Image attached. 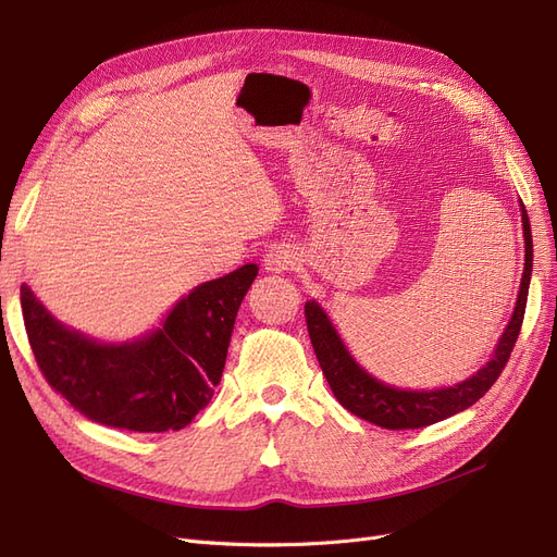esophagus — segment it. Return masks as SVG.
Instances as JSON below:
<instances>
[{"label":"esophagus","mask_w":557,"mask_h":557,"mask_svg":"<svg viewBox=\"0 0 557 557\" xmlns=\"http://www.w3.org/2000/svg\"><path fill=\"white\" fill-rule=\"evenodd\" d=\"M296 261H298V257L294 252V247H289V245H275L263 255L265 271H271V273L289 271V268L296 265Z\"/></svg>","instance_id":"34e87169"}]
</instances>
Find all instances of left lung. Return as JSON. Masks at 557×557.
Segmentation results:
<instances>
[{
    "mask_svg": "<svg viewBox=\"0 0 557 557\" xmlns=\"http://www.w3.org/2000/svg\"><path fill=\"white\" fill-rule=\"evenodd\" d=\"M521 220H523V238H525V265L521 277V289L513 307L511 321L507 323L505 333L496 346V354L470 379L441 389H399L376 381L372 374L354 360L346 351L342 337L337 335L335 325L321 310L319 302H305V319L307 333H310L317 360L323 369V376L335 393L337 401L351 410L354 416L372 422L383 429H422L436 424L451 416L461 413L475 401H480L488 387L498 381L503 369L511 356V348L519 339L521 323L528 302V286L532 275V234L525 206L521 203Z\"/></svg>",
    "mask_w": 557,
    "mask_h": 557,
    "instance_id": "8db88e82",
    "label": "left lung"
}]
</instances>
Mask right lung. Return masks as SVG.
<instances>
[{
	"mask_svg": "<svg viewBox=\"0 0 557 557\" xmlns=\"http://www.w3.org/2000/svg\"><path fill=\"white\" fill-rule=\"evenodd\" d=\"M259 268L203 282L137 342L98 344L61 325L20 286L29 346L54 393L94 422L162 434L190 424L222 379L238 307Z\"/></svg>",
	"mask_w": 557,
	"mask_h": 557,
	"instance_id": "1",
	"label": "right lung"
}]
</instances>
